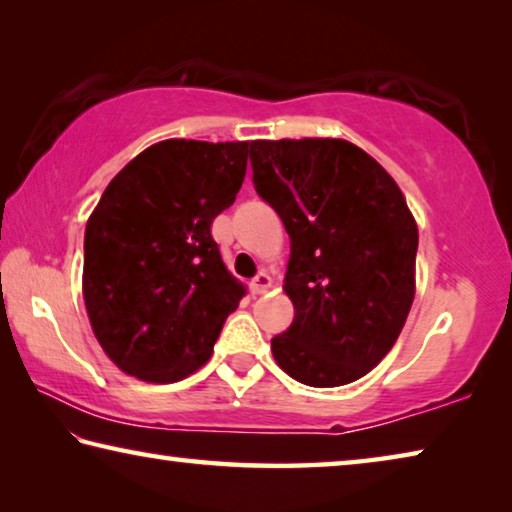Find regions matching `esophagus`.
I'll return each instance as SVG.
<instances>
[{"label":"esophagus","mask_w":512,"mask_h":512,"mask_svg":"<svg viewBox=\"0 0 512 512\" xmlns=\"http://www.w3.org/2000/svg\"><path fill=\"white\" fill-rule=\"evenodd\" d=\"M271 287H273V277L268 275L266 271L259 273V275L255 277V280H253V291H255V293H266Z\"/></svg>","instance_id":"obj_1"}]
</instances>
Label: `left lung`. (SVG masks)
<instances>
[{"label": "left lung", "instance_id": "left-lung-1", "mask_svg": "<svg viewBox=\"0 0 512 512\" xmlns=\"http://www.w3.org/2000/svg\"><path fill=\"white\" fill-rule=\"evenodd\" d=\"M257 194L291 239L284 293L296 318L271 339L289 377L357 381L400 336L415 298L418 223L381 164L336 137L250 142Z\"/></svg>", "mask_w": 512, "mask_h": 512}]
</instances>
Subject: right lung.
<instances>
[{
    "label": "right lung",
    "mask_w": 512,
    "mask_h": 512,
    "mask_svg": "<svg viewBox=\"0 0 512 512\" xmlns=\"http://www.w3.org/2000/svg\"><path fill=\"white\" fill-rule=\"evenodd\" d=\"M250 142L164 140L103 192L85 225L83 300L103 352L126 375L173 384L210 361L246 287L223 264L212 221L235 203Z\"/></svg>",
    "instance_id": "right-lung-1"
}]
</instances>
